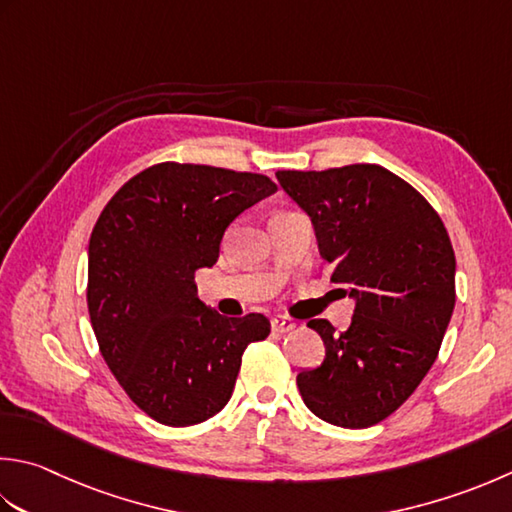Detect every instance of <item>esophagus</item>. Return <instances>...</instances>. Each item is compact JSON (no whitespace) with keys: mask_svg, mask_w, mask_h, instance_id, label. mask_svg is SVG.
<instances>
[{"mask_svg":"<svg viewBox=\"0 0 512 512\" xmlns=\"http://www.w3.org/2000/svg\"><path fill=\"white\" fill-rule=\"evenodd\" d=\"M270 326H273L275 333L284 335V333H288V330H293V328H295V319L284 317V315H277V317L270 319Z\"/></svg>","mask_w":512,"mask_h":512,"instance_id":"esophagus-1","label":"esophagus"}]
</instances>
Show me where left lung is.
Returning <instances> with one entry per match:
<instances>
[{
	"instance_id": "obj_1",
	"label": "left lung",
	"mask_w": 512,
	"mask_h": 512,
	"mask_svg": "<svg viewBox=\"0 0 512 512\" xmlns=\"http://www.w3.org/2000/svg\"><path fill=\"white\" fill-rule=\"evenodd\" d=\"M286 193L313 219L330 282L348 286L355 315L324 339L322 366L297 375L304 404L342 428L393 415L435 364L455 308V253L426 197L390 170L350 164L277 170Z\"/></svg>"
}]
</instances>
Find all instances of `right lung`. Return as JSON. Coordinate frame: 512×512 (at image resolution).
<instances>
[{"instance_id":"add662e5","label":"right lung","mask_w":512,"mask_h":512,"mask_svg":"<svg viewBox=\"0 0 512 512\" xmlns=\"http://www.w3.org/2000/svg\"><path fill=\"white\" fill-rule=\"evenodd\" d=\"M277 184L266 175L162 162L110 197L88 244L86 302L99 353L148 417L193 426L219 413L248 344L270 322L222 317L197 297L224 230Z\"/></svg>"}]
</instances>
